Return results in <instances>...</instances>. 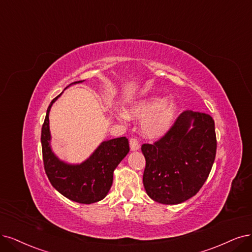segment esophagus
<instances>
[{
  "instance_id": "1",
  "label": "esophagus",
  "mask_w": 252,
  "mask_h": 252,
  "mask_svg": "<svg viewBox=\"0 0 252 252\" xmlns=\"http://www.w3.org/2000/svg\"><path fill=\"white\" fill-rule=\"evenodd\" d=\"M129 147H131L132 151L139 150V147H140V144H139L137 138L132 137L131 139H129Z\"/></svg>"
}]
</instances>
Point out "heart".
I'll use <instances>...</instances> for the list:
<instances>
[{
	"mask_svg": "<svg viewBox=\"0 0 252 252\" xmlns=\"http://www.w3.org/2000/svg\"><path fill=\"white\" fill-rule=\"evenodd\" d=\"M179 105L173 99L161 96H151L144 98L129 109L127 116L137 119H144L142 132L150 138L163 136L168 131L178 115ZM126 118V114H121Z\"/></svg>",
	"mask_w": 252,
	"mask_h": 252,
	"instance_id": "obj_1",
	"label": "heart"
}]
</instances>
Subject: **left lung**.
Here are the masks:
<instances>
[{"label":"left lung","mask_w":252,"mask_h":252,"mask_svg":"<svg viewBox=\"0 0 252 252\" xmlns=\"http://www.w3.org/2000/svg\"><path fill=\"white\" fill-rule=\"evenodd\" d=\"M216 150L213 118L184 111L159 140L141 146L148 196L163 204H178L194 196L208 179Z\"/></svg>","instance_id":"obj_1"}]
</instances>
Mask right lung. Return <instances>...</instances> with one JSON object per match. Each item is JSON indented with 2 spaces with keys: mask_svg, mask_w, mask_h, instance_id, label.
<instances>
[{
  "mask_svg": "<svg viewBox=\"0 0 252 252\" xmlns=\"http://www.w3.org/2000/svg\"><path fill=\"white\" fill-rule=\"evenodd\" d=\"M61 94L51 101L41 128L44 170L53 187L63 196L79 203L90 204L105 198L108 194L113 182V171L129 151L128 140L126 137H120L104 141L88 160L80 165L60 161L50 146L49 113L53 102Z\"/></svg>",
  "mask_w": 252,
  "mask_h": 252,
  "instance_id": "add662e5",
  "label": "right lung"
}]
</instances>
